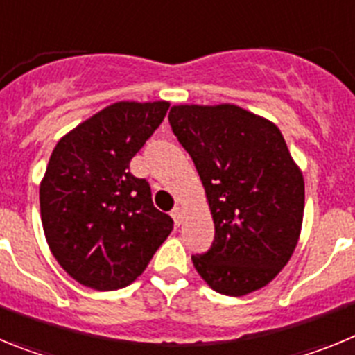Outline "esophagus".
I'll use <instances>...</instances> for the list:
<instances>
[{"label": "esophagus", "instance_id": "obj_1", "mask_svg": "<svg viewBox=\"0 0 355 355\" xmlns=\"http://www.w3.org/2000/svg\"><path fill=\"white\" fill-rule=\"evenodd\" d=\"M171 215H172V218H174L175 225H180L181 222H183V209H181L180 206H175V208L171 211Z\"/></svg>", "mask_w": 355, "mask_h": 355}]
</instances>
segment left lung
<instances>
[{"instance_id": "left-lung-1", "label": "left lung", "mask_w": 355, "mask_h": 355, "mask_svg": "<svg viewBox=\"0 0 355 355\" xmlns=\"http://www.w3.org/2000/svg\"><path fill=\"white\" fill-rule=\"evenodd\" d=\"M168 122L192 156L215 224L192 256L209 288L241 297L290 261L304 216V178L274 122L236 105L172 106Z\"/></svg>"}]
</instances>
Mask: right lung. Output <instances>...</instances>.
Wrapping results in <instances>:
<instances>
[{"instance_id":"obj_1","label":"right lung","mask_w":355,"mask_h":355,"mask_svg":"<svg viewBox=\"0 0 355 355\" xmlns=\"http://www.w3.org/2000/svg\"><path fill=\"white\" fill-rule=\"evenodd\" d=\"M168 106L114 103L53 149L39 192L44 234L56 261L83 286L131 284L174 227L153 205L149 183L130 172Z\"/></svg>"}]
</instances>
